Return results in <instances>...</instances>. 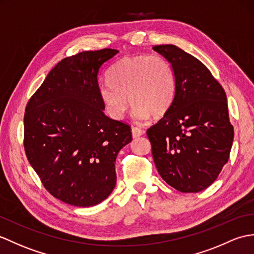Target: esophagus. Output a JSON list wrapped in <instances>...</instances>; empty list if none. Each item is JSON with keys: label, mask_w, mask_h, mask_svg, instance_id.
<instances>
[{"label": "esophagus", "mask_w": 254, "mask_h": 254, "mask_svg": "<svg viewBox=\"0 0 254 254\" xmlns=\"http://www.w3.org/2000/svg\"><path fill=\"white\" fill-rule=\"evenodd\" d=\"M132 136L135 138V137H138V136H141V135H143L144 133H145V131L144 129H141V128H139V127H132Z\"/></svg>", "instance_id": "1"}]
</instances>
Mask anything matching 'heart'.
<instances>
[{"label": "heart", "mask_w": 254, "mask_h": 254, "mask_svg": "<svg viewBox=\"0 0 254 254\" xmlns=\"http://www.w3.org/2000/svg\"><path fill=\"white\" fill-rule=\"evenodd\" d=\"M109 80L99 84L98 95L113 119L125 116L128 98L133 104L132 116L137 122L148 120L151 115L163 116L174 99L172 66L156 53L123 57L111 68Z\"/></svg>", "instance_id": "b5f03b06"}]
</instances>
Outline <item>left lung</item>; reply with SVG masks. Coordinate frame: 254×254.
Here are the masks:
<instances>
[{
  "label": "left lung",
  "mask_w": 254,
  "mask_h": 254,
  "mask_svg": "<svg viewBox=\"0 0 254 254\" xmlns=\"http://www.w3.org/2000/svg\"><path fill=\"white\" fill-rule=\"evenodd\" d=\"M172 66L175 95L162 119L147 129L159 174L182 192L213 183L228 161L234 140L225 91L209 69L180 47H152Z\"/></svg>",
  "instance_id": "left-lung-1"
}]
</instances>
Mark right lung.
I'll use <instances>...</instances> for the list:
<instances>
[{
  "label": "right lung",
  "instance_id": "add662e5",
  "mask_svg": "<svg viewBox=\"0 0 254 254\" xmlns=\"http://www.w3.org/2000/svg\"><path fill=\"white\" fill-rule=\"evenodd\" d=\"M119 51H86L64 58L26 107L25 151L46 190L74 207L107 198L117 182L118 152L132 140L129 126L104 114L98 73Z\"/></svg>",
  "mask_w": 254,
  "mask_h": 254
}]
</instances>
